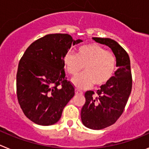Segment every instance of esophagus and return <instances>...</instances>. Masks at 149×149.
<instances>
[{
    "label": "esophagus",
    "mask_w": 149,
    "mask_h": 149,
    "mask_svg": "<svg viewBox=\"0 0 149 149\" xmlns=\"http://www.w3.org/2000/svg\"><path fill=\"white\" fill-rule=\"evenodd\" d=\"M75 94L76 95H82L83 93L79 89H75Z\"/></svg>",
    "instance_id": "esophagus-1"
}]
</instances>
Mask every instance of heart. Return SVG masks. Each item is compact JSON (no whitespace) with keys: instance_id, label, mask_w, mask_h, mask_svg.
<instances>
[{"instance_id":"obj_1","label":"heart","mask_w":149,"mask_h":149,"mask_svg":"<svg viewBox=\"0 0 149 149\" xmlns=\"http://www.w3.org/2000/svg\"><path fill=\"white\" fill-rule=\"evenodd\" d=\"M67 72L76 75L82 71L85 72L72 78L73 85L79 89H86L95 84L102 86L111 80L116 69V59L113 54L95 43L81 46L78 55L68 51L63 59Z\"/></svg>"}]
</instances>
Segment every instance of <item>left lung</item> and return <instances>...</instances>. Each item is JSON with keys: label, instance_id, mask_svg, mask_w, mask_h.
Returning a JSON list of instances; mask_svg holds the SVG:
<instances>
[{"label": "left lung", "instance_id": "left-lung-1", "mask_svg": "<svg viewBox=\"0 0 149 149\" xmlns=\"http://www.w3.org/2000/svg\"><path fill=\"white\" fill-rule=\"evenodd\" d=\"M93 40L108 46L116 59L117 70L107 84L94 92L85 93L86 102L81 109L83 124L93 130H101L112 125L119 119L125 107L132 89L130 58L119 43L109 38L93 37Z\"/></svg>", "mask_w": 149, "mask_h": 149}]
</instances>
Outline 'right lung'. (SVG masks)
Here are the masks:
<instances>
[{"label": "right lung", "mask_w": 149, "mask_h": 149, "mask_svg": "<svg viewBox=\"0 0 149 149\" xmlns=\"http://www.w3.org/2000/svg\"><path fill=\"white\" fill-rule=\"evenodd\" d=\"M81 42L68 34H48L33 42L22 56L16 75L17 97L24 115L34 123H56L74 95L65 77L63 59L72 45Z\"/></svg>", "instance_id": "add662e5"}]
</instances>
